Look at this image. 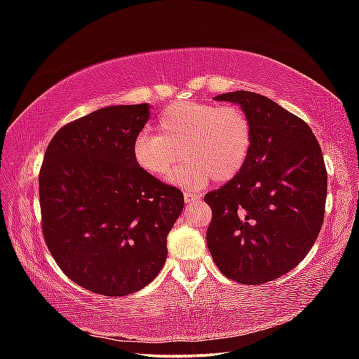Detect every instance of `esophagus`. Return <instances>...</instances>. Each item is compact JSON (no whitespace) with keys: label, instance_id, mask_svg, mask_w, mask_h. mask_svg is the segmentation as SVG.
<instances>
[{"label":"esophagus","instance_id":"esophagus-1","mask_svg":"<svg viewBox=\"0 0 359 359\" xmlns=\"http://www.w3.org/2000/svg\"><path fill=\"white\" fill-rule=\"evenodd\" d=\"M202 196L201 194H198V193H184V201H186V203H193V202H196V201H199Z\"/></svg>","mask_w":359,"mask_h":359}]
</instances>
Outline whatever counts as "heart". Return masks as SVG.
<instances>
[{
    "label": "heart",
    "mask_w": 359,
    "mask_h": 359,
    "mask_svg": "<svg viewBox=\"0 0 359 359\" xmlns=\"http://www.w3.org/2000/svg\"><path fill=\"white\" fill-rule=\"evenodd\" d=\"M253 127L241 107L184 102L168 106L158 116L157 135L140 130L132 142V158L144 173L165 178L182 149L184 163L169 181L199 189L211 178L226 182L245 165Z\"/></svg>",
    "instance_id": "b5f03b06"
}]
</instances>
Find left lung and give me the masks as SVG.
Returning a JSON list of instances; mask_svg holds the SVG:
<instances>
[{
  "label": "left lung",
  "instance_id": "obj_1",
  "mask_svg": "<svg viewBox=\"0 0 359 359\" xmlns=\"http://www.w3.org/2000/svg\"><path fill=\"white\" fill-rule=\"evenodd\" d=\"M214 100L241 106L253 140L238 175L205 194L212 210L206 244L227 278L262 285L295 268L320 232L328 187L322 149L306 121L265 95L233 91Z\"/></svg>",
  "mask_w": 359,
  "mask_h": 359
}]
</instances>
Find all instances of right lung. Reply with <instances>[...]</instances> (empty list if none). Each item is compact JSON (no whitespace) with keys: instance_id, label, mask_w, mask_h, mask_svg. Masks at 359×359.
<instances>
[{"instance_id":"obj_1","label":"right lung","mask_w":359,"mask_h":359,"mask_svg":"<svg viewBox=\"0 0 359 359\" xmlns=\"http://www.w3.org/2000/svg\"><path fill=\"white\" fill-rule=\"evenodd\" d=\"M149 104L94 111L60 128L39 175L43 235L70 280L106 297H124L156 278L182 193L140 170L132 142Z\"/></svg>"}]
</instances>
